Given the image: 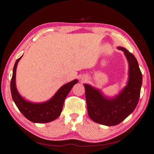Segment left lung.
Returning <instances> with one entry per match:
<instances>
[{
	"label": "left lung",
	"instance_id": "8db88e82",
	"mask_svg": "<svg viewBox=\"0 0 154 154\" xmlns=\"http://www.w3.org/2000/svg\"><path fill=\"white\" fill-rule=\"evenodd\" d=\"M124 52L128 62V79L126 86L118 94L108 97L89 84H84L88 113L96 123L111 126L124 120L136 108L140 97L143 77L137 59L132 54L122 47H118Z\"/></svg>",
	"mask_w": 154,
	"mask_h": 154
}]
</instances>
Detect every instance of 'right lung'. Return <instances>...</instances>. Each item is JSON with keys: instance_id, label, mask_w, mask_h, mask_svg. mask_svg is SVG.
Wrapping results in <instances>:
<instances>
[{"instance_id": "add662e5", "label": "right lung", "mask_w": 154, "mask_h": 154, "mask_svg": "<svg viewBox=\"0 0 154 154\" xmlns=\"http://www.w3.org/2000/svg\"><path fill=\"white\" fill-rule=\"evenodd\" d=\"M22 56L15 62L11 81V92L14 103L26 118L34 123H48L55 120L62 111L64 100L77 79L64 84L49 100L43 103H32L25 100L18 92L15 83V75L18 62Z\"/></svg>"}]
</instances>
